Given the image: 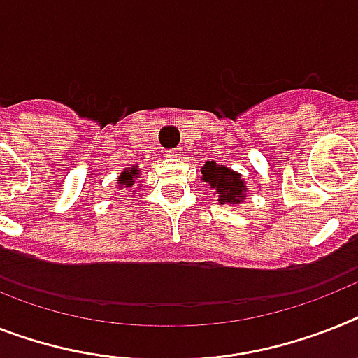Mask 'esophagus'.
<instances>
[{
	"label": "esophagus",
	"instance_id": "34e87169",
	"mask_svg": "<svg viewBox=\"0 0 358 358\" xmlns=\"http://www.w3.org/2000/svg\"><path fill=\"white\" fill-rule=\"evenodd\" d=\"M167 156L173 158V160H178V158H182V151H180V149H173V151L167 152Z\"/></svg>",
	"mask_w": 358,
	"mask_h": 358
}]
</instances>
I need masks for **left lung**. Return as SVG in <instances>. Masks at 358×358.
Returning a JSON list of instances; mask_svg holds the SVG:
<instances>
[{"instance_id": "1", "label": "left lung", "mask_w": 358, "mask_h": 358, "mask_svg": "<svg viewBox=\"0 0 358 358\" xmlns=\"http://www.w3.org/2000/svg\"><path fill=\"white\" fill-rule=\"evenodd\" d=\"M202 180L215 191L220 206H240L248 196V185H245L242 174L236 171L218 165L216 162H206L202 165Z\"/></svg>"}]
</instances>
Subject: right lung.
Returning a JSON list of instances; mask_svg holds the SVG:
<instances>
[{"label": "right lung", "mask_w": 358, "mask_h": 358, "mask_svg": "<svg viewBox=\"0 0 358 358\" xmlns=\"http://www.w3.org/2000/svg\"><path fill=\"white\" fill-rule=\"evenodd\" d=\"M138 178H140V169H138V165H133V167H125V169L120 173V176L116 178V184H118L120 191H122V189H131L134 187V185L142 187V182H138L136 184ZM133 194H136V191H134Z\"/></svg>", "instance_id": "right-lung-1"}]
</instances>
